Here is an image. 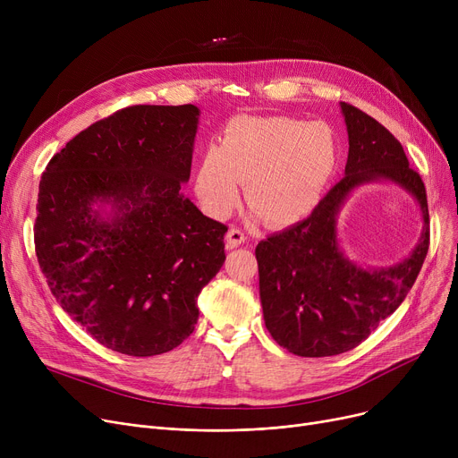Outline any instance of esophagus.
Listing matches in <instances>:
<instances>
[{
	"instance_id": "esophagus-1",
	"label": "esophagus",
	"mask_w": 458,
	"mask_h": 458,
	"mask_svg": "<svg viewBox=\"0 0 458 458\" xmlns=\"http://www.w3.org/2000/svg\"><path fill=\"white\" fill-rule=\"evenodd\" d=\"M245 242H247V233H245L243 230H239L237 226H232V228L228 230V233H226V243H228L230 249L243 245Z\"/></svg>"
}]
</instances>
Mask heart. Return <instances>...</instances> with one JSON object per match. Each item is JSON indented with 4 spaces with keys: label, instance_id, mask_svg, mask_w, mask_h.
<instances>
[{
    "label": "heart",
    "instance_id": "b5f03b06",
    "mask_svg": "<svg viewBox=\"0 0 458 458\" xmlns=\"http://www.w3.org/2000/svg\"><path fill=\"white\" fill-rule=\"evenodd\" d=\"M338 159V137L325 123L237 116L204 152L195 191L208 215L225 219L239 204L242 182L247 204L263 221L290 226L316 209Z\"/></svg>",
    "mask_w": 458,
    "mask_h": 458
}]
</instances>
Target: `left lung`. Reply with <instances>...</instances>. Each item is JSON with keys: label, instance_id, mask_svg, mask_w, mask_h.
<instances>
[{"label": "left lung", "instance_id": "1", "mask_svg": "<svg viewBox=\"0 0 458 458\" xmlns=\"http://www.w3.org/2000/svg\"><path fill=\"white\" fill-rule=\"evenodd\" d=\"M349 133L345 176L308 219L258 243L259 299L273 340L297 356L342 354L390 318L414 285L428 250V206L420 174L401 142L380 123L340 104ZM392 181L420 204L424 232L413 254L386 270L356 267L339 249L337 213L350 192L369 181Z\"/></svg>", "mask_w": 458, "mask_h": 458}]
</instances>
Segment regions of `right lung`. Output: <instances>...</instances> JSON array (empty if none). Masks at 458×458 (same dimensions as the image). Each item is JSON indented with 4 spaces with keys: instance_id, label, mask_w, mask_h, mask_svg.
Wrapping results in <instances>:
<instances>
[{
    "instance_id": "obj_1",
    "label": "right lung",
    "mask_w": 458,
    "mask_h": 458,
    "mask_svg": "<svg viewBox=\"0 0 458 458\" xmlns=\"http://www.w3.org/2000/svg\"><path fill=\"white\" fill-rule=\"evenodd\" d=\"M199 116L191 104L120 109L68 140L40 178L38 266L61 308L111 351L178 347L226 259L228 228L182 195Z\"/></svg>"
}]
</instances>
